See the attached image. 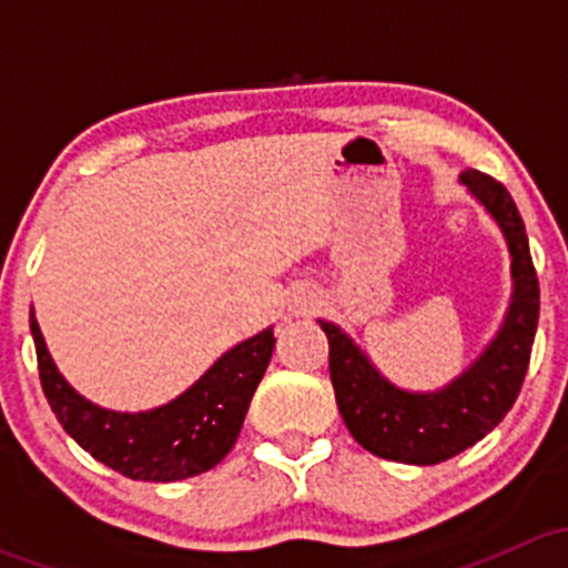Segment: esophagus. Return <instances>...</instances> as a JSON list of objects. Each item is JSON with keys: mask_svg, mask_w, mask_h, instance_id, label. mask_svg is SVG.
Listing matches in <instances>:
<instances>
[{"mask_svg": "<svg viewBox=\"0 0 568 568\" xmlns=\"http://www.w3.org/2000/svg\"><path fill=\"white\" fill-rule=\"evenodd\" d=\"M313 305H316V296H313L311 291H300V294L294 296V313H307Z\"/></svg>", "mask_w": 568, "mask_h": 568, "instance_id": "obj_1", "label": "esophagus"}]
</instances>
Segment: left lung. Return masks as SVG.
I'll list each match as a JSON object with an SVG mask.
<instances>
[{"label": "left lung", "mask_w": 568, "mask_h": 568, "mask_svg": "<svg viewBox=\"0 0 568 568\" xmlns=\"http://www.w3.org/2000/svg\"><path fill=\"white\" fill-rule=\"evenodd\" d=\"M462 181L506 233L514 274V300L506 324L473 368L445 390H398L382 379L368 357L335 324L321 321L329 341V379L343 423L352 437L379 459L423 467L454 459L511 412L528 374L538 324V277L525 222L500 181L478 170L462 173Z\"/></svg>", "instance_id": "left-lung-1"}]
</instances>
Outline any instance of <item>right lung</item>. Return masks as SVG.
Wrapping results in <instances>:
<instances>
[{"mask_svg": "<svg viewBox=\"0 0 568 568\" xmlns=\"http://www.w3.org/2000/svg\"><path fill=\"white\" fill-rule=\"evenodd\" d=\"M30 329L36 337L40 387L60 426L114 473L156 484L192 478L225 459L236 445L252 395L274 352V332L263 329L222 354L203 379L178 395L173 404L129 415L101 409L71 390L45 352L36 316L30 318Z\"/></svg>", "mask_w": 568, "mask_h": 568, "instance_id": "1", "label": "right lung"}]
</instances>
